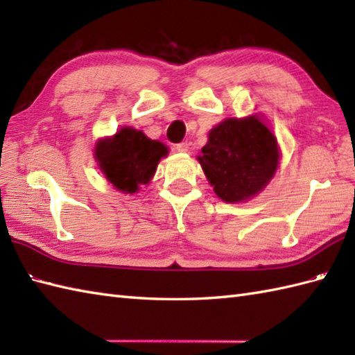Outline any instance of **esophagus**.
Wrapping results in <instances>:
<instances>
[{"label":"esophagus","instance_id":"obj_1","mask_svg":"<svg viewBox=\"0 0 355 355\" xmlns=\"http://www.w3.org/2000/svg\"><path fill=\"white\" fill-rule=\"evenodd\" d=\"M177 150H178V153H187V150H189V143H187V141L178 143Z\"/></svg>","mask_w":355,"mask_h":355}]
</instances>
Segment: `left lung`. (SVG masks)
I'll use <instances>...</instances> for the list:
<instances>
[{
    "label": "left lung",
    "instance_id": "1",
    "mask_svg": "<svg viewBox=\"0 0 355 355\" xmlns=\"http://www.w3.org/2000/svg\"><path fill=\"white\" fill-rule=\"evenodd\" d=\"M198 162L215 193L236 202L259 193L275 175L277 141L258 117L227 119L209 134Z\"/></svg>",
    "mask_w": 355,
    "mask_h": 355
}]
</instances>
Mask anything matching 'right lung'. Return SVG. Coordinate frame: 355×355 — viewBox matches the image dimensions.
I'll return each mask as SVG.
<instances>
[{
    "label": "right lung",
    "mask_w": 355,
    "mask_h": 355,
    "mask_svg": "<svg viewBox=\"0 0 355 355\" xmlns=\"http://www.w3.org/2000/svg\"><path fill=\"white\" fill-rule=\"evenodd\" d=\"M168 155L163 143L148 139L134 128H122L112 139L97 143L96 158L108 182L125 193L139 191L153 178L160 158Z\"/></svg>",
    "instance_id": "obj_1"
}]
</instances>
